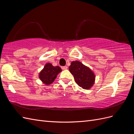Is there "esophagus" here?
Here are the masks:
<instances>
[{
	"label": "esophagus",
	"instance_id": "34e87169",
	"mask_svg": "<svg viewBox=\"0 0 134 134\" xmlns=\"http://www.w3.org/2000/svg\"><path fill=\"white\" fill-rule=\"evenodd\" d=\"M62 69L63 70H66L68 69V67L66 66H62Z\"/></svg>",
	"mask_w": 134,
	"mask_h": 134
}]
</instances>
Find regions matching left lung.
<instances>
[{
	"mask_svg": "<svg viewBox=\"0 0 134 134\" xmlns=\"http://www.w3.org/2000/svg\"><path fill=\"white\" fill-rule=\"evenodd\" d=\"M76 84L84 90L91 89L95 82L96 75L91 69L79 61H74L69 67Z\"/></svg>",
	"mask_w": 134,
	"mask_h": 134,
	"instance_id": "left-lung-1",
	"label": "left lung"
}]
</instances>
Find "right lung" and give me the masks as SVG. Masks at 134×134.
Here are the masks:
<instances>
[{
	"label": "right lung",
	"mask_w": 134,
	"mask_h": 134,
	"mask_svg": "<svg viewBox=\"0 0 134 134\" xmlns=\"http://www.w3.org/2000/svg\"><path fill=\"white\" fill-rule=\"evenodd\" d=\"M62 71V69L59 66H54L51 63H48L40 72L38 77L44 84L48 86L54 82L58 74Z\"/></svg>",
	"instance_id": "1"
}]
</instances>
